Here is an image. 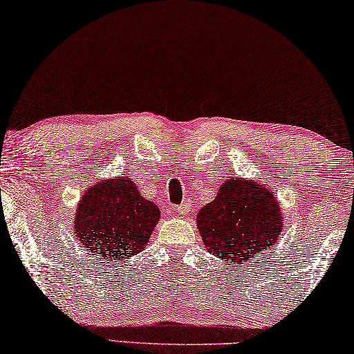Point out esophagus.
Returning a JSON list of instances; mask_svg holds the SVG:
<instances>
[{
    "label": "esophagus",
    "mask_w": 354,
    "mask_h": 354,
    "mask_svg": "<svg viewBox=\"0 0 354 354\" xmlns=\"http://www.w3.org/2000/svg\"><path fill=\"white\" fill-rule=\"evenodd\" d=\"M176 211H177V214H178V216H187V214H188V211H190V205H188L187 201H185V203H182V205L176 206Z\"/></svg>",
    "instance_id": "34e87169"
}]
</instances>
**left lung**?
<instances>
[{
  "label": "left lung",
  "mask_w": 354,
  "mask_h": 354,
  "mask_svg": "<svg viewBox=\"0 0 354 354\" xmlns=\"http://www.w3.org/2000/svg\"><path fill=\"white\" fill-rule=\"evenodd\" d=\"M196 222L206 250L232 264L264 254L282 230L274 193L239 177L227 178L214 201L198 212Z\"/></svg>",
  "instance_id": "obj_1"
}]
</instances>
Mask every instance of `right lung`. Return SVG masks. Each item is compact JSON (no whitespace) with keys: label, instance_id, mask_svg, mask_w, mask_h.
Segmentation results:
<instances>
[{"label":"right lung","instance_id":"1","mask_svg":"<svg viewBox=\"0 0 354 354\" xmlns=\"http://www.w3.org/2000/svg\"><path fill=\"white\" fill-rule=\"evenodd\" d=\"M161 211L140 196L130 178H111L85 192L77 207V241L98 261H120L142 251Z\"/></svg>","mask_w":354,"mask_h":354}]
</instances>
